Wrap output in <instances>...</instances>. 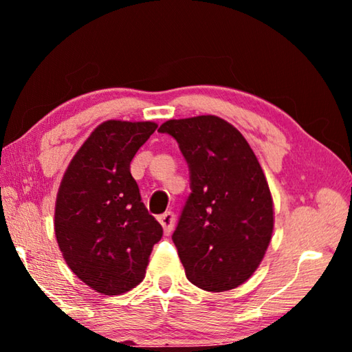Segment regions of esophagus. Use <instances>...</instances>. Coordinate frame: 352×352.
<instances>
[{"mask_svg": "<svg viewBox=\"0 0 352 352\" xmlns=\"http://www.w3.org/2000/svg\"><path fill=\"white\" fill-rule=\"evenodd\" d=\"M158 220H160V223L163 225V230H164L166 234H169L170 231L174 230V226H175V216H174V212H172V211L163 212L162 216L158 217Z\"/></svg>", "mask_w": 352, "mask_h": 352, "instance_id": "1", "label": "esophagus"}]
</instances>
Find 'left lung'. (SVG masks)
<instances>
[{"instance_id":"1","label":"left lung","mask_w":352,"mask_h":352,"mask_svg":"<svg viewBox=\"0 0 352 352\" xmlns=\"http://www.w3.org/2000/svg\"><path fill=\"white\" fill-rule=\"evenodd\" d=\"M178 142L190 194L172 234L186 278L208 292L234 289L258 269L273 231L264 172L237 129L217 116L170 119L158 129Z\"/></svg>"}]
</instances>
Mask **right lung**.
<instances>
[{
  "label": "right lung",
  "mask_w": 352,
  "mask_h": 352,
  "mask_svg": "<svg viewBox=\"0 0 352 352\" xmlns=\"http://www.w3.org/2000/svg\"><path fill=\"white\" fill-rule=\"evenodd\" d=\"M157 127L148 121L100 124L74 155L58 189V247L77 278L104 295L138 285L163 236L130 174L135 153Z\"/></svg>",
  "instance_id": "1"
}]
</instances>
